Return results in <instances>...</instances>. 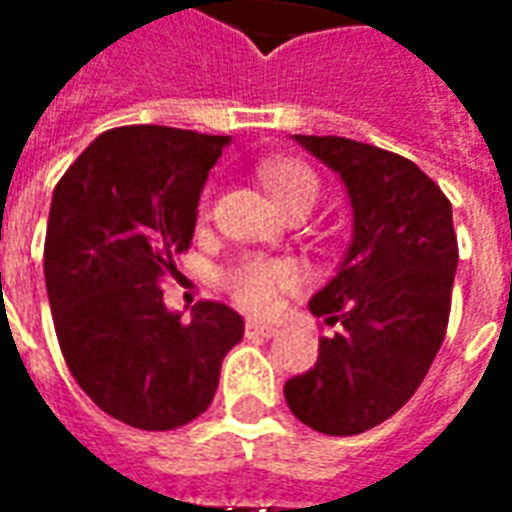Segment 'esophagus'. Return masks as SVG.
<instances>
[{"label": "esophagus", "mask_w": 512, "mask_h": 512, "mask_svg": "<svg viewBox=\"0 0 512 512\" xmlns=\"http://www.w3.org/2000/svg\"><path fill=\"white\" fill-rule=\"evenodd\" d=\"M279 329L277 326H268V323H257V321H246V337H274Z\"/></svg>", "instance_id": "esophagus-1"}]
</instances>
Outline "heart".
I'll return each instance as SVG.
<instances>
[{"label":"heart","instance_id":"1","mask_svg":"<svg viewBox=\"0 0 512 512\" xmlns=\"http://www.w3.org/2000/svg\"><path fill=\"white\" fill-rule=\"evenodd\" d=\"M257 172L285 213L296 211V208L310 211L321 197L318 175L299 161L268 158L257 167ZM202 211H208V202L202 205ZM296 282H299V268L290 260H279V257H246L222 274V288L227 290V296L241 310L255 312V315H266L274 310L282 293L296 288Z\"/></svg>","mask_w":512,"mask_h":512}]
</instances>
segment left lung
<instances>
[{
	"instance_id": "1",
	"label": "left lung",
	"mask_w": 512,
	"mask_h": 512,
	"mask_svg": "<svg viewBox=\"0 0 512 512\" xmlns=\"http://www.w3.org/2000/svg\"><path fill=\"white\" fill-rule=\"evenodd\" d=\"M296 142L343 178L354 241L310 301L337 332L321 340L315 367L285 384V400L312 430L356 436L406 406L444 343L458 268L452 205L397 153L345 136Z\"/></svg>"
}]
</instances>
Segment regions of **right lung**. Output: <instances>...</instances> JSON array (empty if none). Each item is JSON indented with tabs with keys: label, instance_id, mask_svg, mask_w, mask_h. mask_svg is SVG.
<instances>
[{
	"label": "right lung",
	"instance_id": "1",
	"mask_svg": "<svg viewBox=\"0 0 512 512\" xmlns=\"http://www.w3.org/2000/svg\"><path fill=\"white\" fill-rule=\"evenodd\" d=\"M230 136L169 126L104 131L51 200L43 274L71 376L95 406L139 430H175L211 406L244 318L197 301L164 307V279L194 238L208 169Z\"/></svg>",
	"mask_w": 512,
	"mask_h": 512
}]
</instances>
